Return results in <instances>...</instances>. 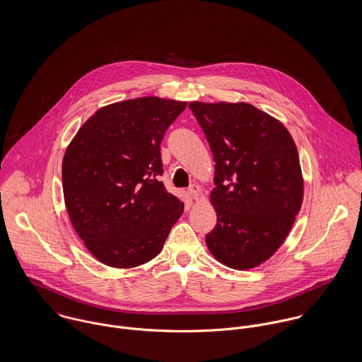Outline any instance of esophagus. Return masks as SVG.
I'll list each match as a JSON object with an SVG mask.
<instances>
[{
    "label": "esophagus",
    "instance_id": "obj_1",
    "mask_svg": "<svg viewBox=\"0 0 362 362\" xmlns=\"http://www.w3.org/2000/svg\"><path fill=\"white\" fill-rule=\"evenodd\" d=\"M199 192H201V188H199V185H191L189 188H188V194H189V197H192L194 199H197L198 198V195H199Z\"/></svg>",
    "mask_w": 362,
    "mask_h": 362
}]
</instances>
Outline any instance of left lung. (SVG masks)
Here are the masks:
<instances>
[{
	"label": "left lung",
	"instance_id": "8db88e82",
	"mask_svg": "<svg viewBox=\"0 0 362 362\" xmlns=\"http://www.w3.org/2000/svg\"><path fill=\"white\" fill-rule=\"evenodd\" d=\"M214 158L217 223L209 251L233 269L270 258L303 204L297 146L281 122L248 103H189Z\"/></svg>",
	"mask_w": 362,
	"mask_h": 362
}]
</instances>
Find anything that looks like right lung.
Masks as SVG:
<instances>
[{"mask_svg":"<svg viewBox=\"0 0 362 362\" xmlns=\"http://www.w3.org/2000/svg\"><path fill=\"white\" fill-rule=\"evenodd\" d=\"M185 102L141 98L98 110L62 161L71 223L88 250L108 266L155 258L184 204L160 181V144Z\"/></svg>","mask_w":362,"mask_h":362,"instance_id":"add662e5","label":"right lung"}]
</instances>
